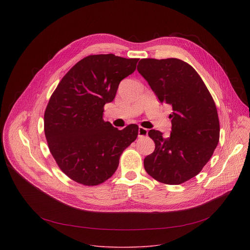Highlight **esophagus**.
Returning <instances> with one entry per match:
<instances>
[{
  "label": "esophagus",
  "instance_id": "esophagus-1",
  "mask_svg": "<svg viewBox=\"0 0 250 250\" xmlns=\"http://www.w3.org/2000/svg\"><path fill=\"white\" fill-rule=\"evenodd\" d=\"M148 133V130L145 127L139 126L138 127V137H142V136H146Z\"/></svg>",
  "mask_w": 250,
  "mask_h": 250
}]
</instances>
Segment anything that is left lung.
<instances>
[{"mask_svg":"<svg viewBox=\"0 0 250 250\" xmlns=\"http://www.w3.org/2000/svg\"><path fill=\"white\" fill-rule=\"evenodd\" d=\"M137 71L161 103L172 105V131L150 129L154 151L145 158L146 171L158 182L179 185L198 175L220 139L218 111L197 71L177 58H144Z\"/></svg>","mask_w":250,"mask_h":250,"instance_id":"left-lung-1","label":"left lung"}]
</instances>
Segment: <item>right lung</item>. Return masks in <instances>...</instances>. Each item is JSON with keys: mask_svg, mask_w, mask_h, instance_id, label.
I'll return each mask as SVG.
<instances>
[{"mask_svg": "<svg viewBox=\"0 0 250 250\" xmlns=\"http://www.w3.org/2000/svg\"><path fill=\"white\" fill-rule=\"evenodd\" d=\"M137 61L115 54L89 55L68 71L52 93L44 112V133L50 153L71 180L85 186L104 183L136 139L138 125L118 129L103 120V112Z\"/></svg>", "mask_w": 250, "mask_h": 250, "instance_id": "obj_1", "label": "right lung"}]
</instances>
